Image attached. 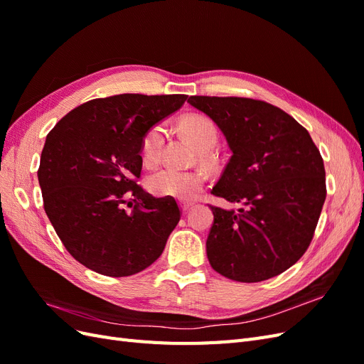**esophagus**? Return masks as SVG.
Returning <instances> with one entry per match:
<instances>
[{"mask_svg":"<svg viewBox=\"0 0 364 364\" xmlns=\"http://www.w3.org/2000/svg\"><path fill=\"white\" fill-rule=\"evenodd\" d=\"M191 208H193V205H181V211L183 214H186L188 211H191Z\"/></svg>","mask_w":364,"mask_h":364,"instance_id":"obj_1","label":"esophagus"}]
</instances>
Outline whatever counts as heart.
I'll list each match as a JSON object with an SVG mask.
<instances>
[{"instance_id":"obj_1","label":"heart","mask_w":364,"mask_h":364,"mask_svg":"<svg viewBox=\"0 0 364 364\" xmlns=\"http://www.w3.org/2000/svg\"><path fill=\"white\" fill-rule=\"evenodd\" d=\"M182 134L200 153L213 150L218 141V132L213 121L203 117H188L181 123ZM165 130L162 126H153L141 141V159L147 167L156 165L162 155ZM205 186V176L200 171H178L162 168L147 178V190L167 200L193 202Z\"/></svg>"}]
</instances>
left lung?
<instances>
[{
  "mask_svg": "<svg viewBox=\"0 0 364 364\" xmlns=\"http://www.w3.org/2000/svg\"><path fill=\"white\" fill-rule=\"evenodd\" d=\"M232 150L213 194L237 211L211 206V267L238 282L290 269L310 246L326 197L325 167L310 134L282 109L245 97L193 95Z\"/></svg>",
  "mask_w": 364,
  "mask_h": 364,
  "instance_id": "1",
  "label": "left lung"
}]
</instances>
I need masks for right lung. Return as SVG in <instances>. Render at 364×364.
Returning a JSON list of instances; mask_svg holds the SVG:
<instances>
[{"label": "right lung", "mask_w": 364, "mask_h": 364, "mask_svg": "<svg viewBox=\"0 0 364 364\" xmlns=\"http://www.w3.org/2000/svg\"><path fill=\"white\" fill-rule=\"evenodd\" d=\"M186 97L94 98L47 135L38 170L43 209L63 246L85 267L121 278L161 257L182 213L136 183L141 141Z\"/></svg>", "instance_id": "obj_1"}]
</instances>
